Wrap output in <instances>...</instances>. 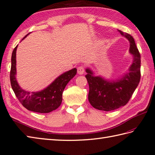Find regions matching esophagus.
<instances>
[{
    "instance_id": "34e87169",
    "label": "esophagus",
    "mask_w": 155,
    "mask_h": 155,
    "mask_svg": "<svg viewBox=\"0 0 155 155\" xmlns=\"http://www.w3.org/2000/svg\"><path fill=\"white\" fill-rule=\"evenodd\" d=\"M84 72V68L83 66H79V67H78L77 68V72L78 74H83Z\"/></svg>"
}]
</instances>
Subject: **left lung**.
I'll return each mask as SVG.
<instances>
[{
	"mask_svg": "<svg viewBox=\"0 0 155 155\" xmlns=\"http://www.w3.org/2000/svg\"><path fill=\"white\" fill-rule=\"evenodd\" d=\"M118 31L130 42L129 53L133 60L128 71L116 79L107 80L101 76H95L91 69L86 68L85 77L89 86L88 99L91 105L99 110H115L125 105L140 80V54L134 39L128 33Z\"/></svg>",
	"mask_w": 155,
	"mask_h": 155,
	"instance_id": "obj_1",
	"label": "left lung"
}]
</instances>
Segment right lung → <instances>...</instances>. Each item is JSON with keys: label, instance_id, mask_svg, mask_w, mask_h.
Instances as JSON below:
<instances>
[{"label": "right lung", "instance_id": "add662e5", "mask_svg": "<svg viewBox=\"0 0 155 155\" xmlns=\"http://www.w3.org/2000/svg\"><path fill=\"white\" fill-rule=\"evenodd\" d=\"M27 34L23 39H25ZM22 39V40H23ZM15 48L11 56V68L10 72L11 84L15 95L24 107L29 111L38 113H50L61 105L62 93L66 84L77 74V68H72L58 77L52 83L40 91L29 92L20 86L16 78V51Z\"/></svg>", "mask_w": 155, "mask_h": 155}]
</instances>
